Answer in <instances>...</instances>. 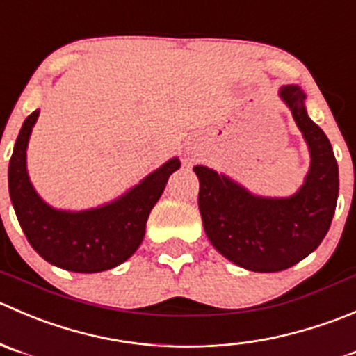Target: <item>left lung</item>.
Wrapping results in <instances>:
<instances>
[{
	"instance_id": "obj_1",
	"label": "left lung",
	"mask_w": 356,
	"mask_h": 356,
	"mask_svg": "<svg viewBox=\"0 0 356 356\" xmlns=\"http://www.w3.org/2000/svg\"><path fill=\"white\" fill-rule=\"evenodd\" d=\"M280 98L308 143L305 183L286 199L258 197L225 175L195 166L204 230L220 254L259 273L282 272L312 254L327 235L339 193V171L325 133L308 118L306 95L294 84Z\"/></svg>"
}]
</instances>
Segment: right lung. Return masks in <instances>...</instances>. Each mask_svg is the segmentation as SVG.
Wrapping results in <instances>:
<instances>
[{"label":"right lung","instance_id":"1","mask_svg":"<svg viewBox=\"0 0 356 356\" xmlns=\"http://www.w3.org/2000/svg\"><path fill=\"white\" fill-rule=\"evenodd\" d=\"M40 111L27 115L8 166V188L17 220L34 251L58 268L97 273L121 265L142 244L149 214L179 161L166 164L111 204L95 209L60 211L48 206L31 185L26 150Z\"/></svg>","mask_w":356,"mask_h":356}]
</instances>
